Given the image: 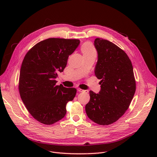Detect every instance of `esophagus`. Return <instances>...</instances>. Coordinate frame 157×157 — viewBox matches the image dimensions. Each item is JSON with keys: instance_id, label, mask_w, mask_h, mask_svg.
<instances>
[{"instance_id": "1", "label": "esophagus", "mask_w": 157, "mask_h": 157, "mask_svg": "<svg viewBox=\"0 0 157 157\" xmlns=\"http://www.w3.org/2000/svg\"><path fill=\"white\" fill-rule=\"evenodd\" d=\"M78 91L79 92H83V93H88V90H85L83 89H81V88H78Z\"/></svg>"}]
</instances>
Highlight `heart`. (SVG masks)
I'll return each mask as SVG.
<instances>
[{"label":"heart","mask_w":157,"mask_h":157,"mask_svg":"<svg viewBox=\"0 0 157 157\" xmlns=\"http://www.w3.org/2000/svg\"><path fill=\"white\" fill-rule=\"evenodd\" d=\"M82 52H83V55H85V54H90V53H95V51L91 44L86 43L85 44L83 45V47H82Z\"/></svg>","instance_id":"b5f03b06"}]
</instances>
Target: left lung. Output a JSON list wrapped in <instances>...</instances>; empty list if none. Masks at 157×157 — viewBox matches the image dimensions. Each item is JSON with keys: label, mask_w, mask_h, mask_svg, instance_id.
I'll use <instances>...</instances> for the list:
<instances>
[{"label": "left lung", "mask_w": 157, "mask_h": 157, "mask_svg": "<svg viewBox=\"0 0 157 157\" xmlns=\"http://www.w3.org/2000/svg\"><path fill=\"white\" fill-rule=\"evenodd\" d=\"M98 53L95 74L101 89L98 94L90 91L85 106L88 117L101 125L117 121L128 109L136 85L132 62L127 53L110 41L96 38Z\"/></svg>", "instance_id": "left-lung-1"}]
</instances>
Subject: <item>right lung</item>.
Here are the masks:
<instances>
[{
  "label": "right lung",
  "mask_w": 157,
  "mask_h": 157,
  "mask_svg": "<svg viewBox=\"0 0 157 157\" xmlns=\"http://www.w3.org/2000/svg\"><path fill=\"white\" fill-rule=\"evenodd\" d=\"M79 39L49 38L33 46L25 56L18 89L21 100L37 121L50 125L62 119L66 104L74 99L76 89L56 85L58 73L67 65Z\"/></svg>",
  "instance_id": "obj_1"
}]
</instances>
